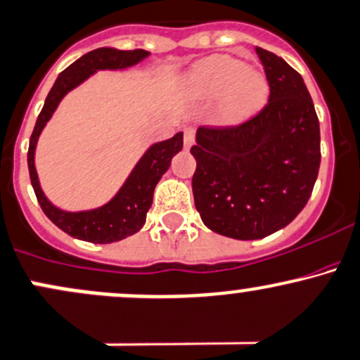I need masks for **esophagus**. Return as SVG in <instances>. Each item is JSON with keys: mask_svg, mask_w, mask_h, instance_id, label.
Listing matches in <instances>:
<instances>
[{"mask_svg": "<svg viewBox=\"0 0 360 360\" xmlns=\"http://www.w3.org/2000/svg\"><path fill=\"white\" fill-rule=\"evenodd\" d=\"M193 143H195V131L191 128H186L184 129V147L189 148Z\"/></svg>", "mask_w": 360, "mask_h": 360, "instance_id": "obj_1", "label": "esophagus"}]
</instances>
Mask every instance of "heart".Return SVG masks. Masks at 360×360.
<instances>
[{
  "label": "heart",
  "instance_id": "heart-1",
  "mask_svg": "<svg viewBox=\"0 0 360 360\" xmlns=\"http://www.w3.org/2000/svg\"><path fill=\"white\" fill-rule=\"evenodd\" d=\"M196 97L220 98V114L225 121H243L263 108L268 97V82L263 73L248 68L240 59L217 56L203 61L189 80Z\"/></svg>",
  "mask_w": 360,
  "mask_h": 360
}]
</instances>
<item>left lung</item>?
I'll use <instances>...</instances> for the list:
<instances>
[{
    "instance_id": "left-lung-1",
    "label": "left lung",
    "mask_w": 360,
    "mask_h": 360,
    "mask_svg": "<svg viewBox=\"0 0 360 360\" xmlns=\"http://www.w3.org/2000/svg\"><path fill=\"white\" fill-rule=\"evenodd\" d=\"M270 96L236 126H200L193 196L201 220L232 239H262L306 207L319 171V121L301 75L256 47Z\"/></svg>"
}]
</instances>
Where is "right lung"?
Returning <instances> with one entry per match:
<instances>
[{
    "instance_id": "1",
    "label": "right lung",
    "mask_w": 360,
    "mask_h": 360,
    "mask_svg": "<svg viewBox=\"0 0 360 360\" xmlns=\"http://www.w3.org/2000/svg\"><path fill=\"white\" fill-rule=\"evenodd\" d=\"M147 56L148 51L143 49L120 51L112 49V47H98V49L84 54L73 65L61 71L51 92L47 94L44 108L39 114L32 136H30L27 162H29L30 183H32L42 212L46 213L51 222L58 225L71 238L96 244H109L136 234L147 220V212L152 207L153 189L171 165L172 157L183 148V133H177L169 140L152 145L145 152V155L138 160L135 169L117 191V195L104 207L86 212L59 210L44 196L34 165L35 145H37L39 135L56 110L61 98L75 86L85 82L90 75L96 73L97 70L128 68V66L136 65Z\"/></svg>"
}]
</instances>
